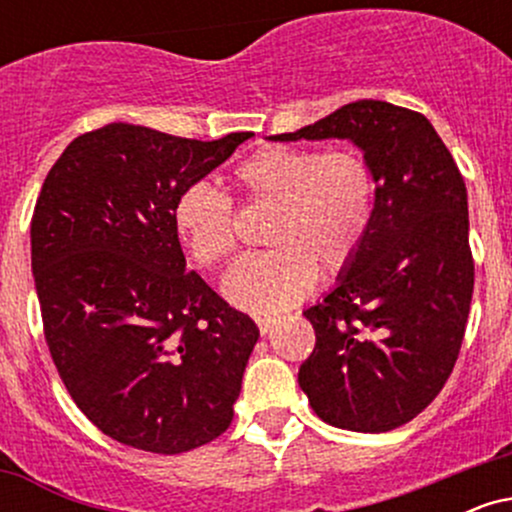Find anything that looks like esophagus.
<instances>
[{"label":"esophagus","mask_w":512,"mask_h":512,"mask_svg":"<svg viewBox=\"0 0 512 512\" xmlns=\"http://www.w3.org/2000/svg\"><path fill=\"white\" fill-rule=\"evenodd\" d=\"M257 327H260L262 334H269L276 327L274 317H257Z\"/></svg>","instance_id":"1"}]
</instances>
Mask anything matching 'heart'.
I'll return each instance as SVG.
<instances>
[{
  "label": "heart",
  "mask_w": 512,
  "mask_h": 512,
  "mask_svg": "<svg viewBox=\"0 0 512 512\" xmlns=\"http://www.w3.org/2000/svg\"><path fill=\"white\" fill-rule=\"evenodd\" d=\"M236 180L250 199L276 204L267 240L274 252L248 257L223 279V296L236 308L281 313L308 296L317 267L337 274L354 262L373 219V173L361 154L267 146L240 163ZM173 226L202 267L228 262L238 250L231 199L207 182L180 192Z\"/></svg>",
  "instance_id": "1"
}]
</instances>
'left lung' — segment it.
<instances>
[{
    "instance_id": "left-lung-1",
    "label": "left lung",
    "mask_w": 512,
    "mask_h": 512,
    "mask_svg": "<svg viewBox=\"0 0 512 512\" xmlns=\"http://www.w3.org/2000/svg\"><path fill=\"white\" fill-rule=\"evenodd\" d=\"M269 139H346L373 173L361 250L334 289L303 310L315 349L298 385L330 426L392 431L438 397L460 354L474 291L460 170L424 115L385 101L342 105Z\"/></svg>"
}]
</instances>
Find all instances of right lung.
<instances>
[{
  "instance_id": "right-lung-1",
  "label": "right lung",
  "mask_w": 512,
  "mask_h": 512,
  "mask_svg": "<svg viewBox=\"0 0 512 512\" xmlns=\"http://www.w3.org/2000/svg\"><path fill=\"white\" fill-rule=\"evenodd\" d=\"M250 137L110 122L43 182L31 267L50 356L76 407L129 448L178 455L231 426L260 330L187 272L173 204Z\"/></svg>"
}]
</instances>
